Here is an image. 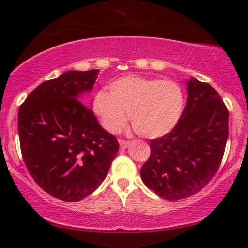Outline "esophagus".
I'll use <instances>...</instances> for the list:
<instances>
[{
	"mask_svg": "<svg viewBox=\"0 0 248 248\" xmlns=\"http://www.w3.org/2000/svg\"><path fill=\"white\" fill-rule=\"evenodd\" d=\"M119 145H120V149L121 150L127 149L128 146L130 145V142L129 141H125V140H119Z\"/></svg>",
	"mask_w": 248,
	"mask_h": 248,
	"instance_id": "obj_1",
	"label": "esophagus"
}]
</instances>
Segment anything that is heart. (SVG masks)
<instances>
[{
	"label": "heart",
	"mask_w": 248,
	"mask_h": 248,
	"mask_svg": "<svg viewBox=\"0 0 248 248\" xmlns=\"http://www.w3.org/2000/svg\"><path fill=\"white\" fill-rule=\"evenodd\" d=\"M94 107L109 132H120L131 114L137 133L158 138L170 132L179 123L185 94L179 84L170 79L127 75L111 83L110 93L98 92Z\"/></svg>",
	"instance_id": "obj_1"
}]
</instances>
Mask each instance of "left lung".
<instances>
[{
    "label": "left lung",
    "instance_id": "8db88e82",
    "mask_svg": "<svg viewBox=\"0 0 248 248\" xmlns=\"http://www.w3.org/2000/svg\"><path fill=\"white\" fill-rule=\"evenodd\" d=\"M187 86L182 118L170 132L150 140L151 155L140 171L151 190L170 201L207 186L221 165L229 136V110L219 93L196 78Z\"/></svg>",
    "mask_w": 248,
    "mask_h": 248
}]
</instances>
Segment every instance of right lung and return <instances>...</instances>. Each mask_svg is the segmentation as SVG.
Instances as JSON below:
<instances>
[{
    "label": "right lung",
    "instance_id": "add662e5",
    "mask_svg": "<svg viewBox=\"0 0 248 248\" xmlns=\"http://www.w3.org/2000/svg\"><path fill=\"white\" fill-rule=\"evenodd\" d=\"M98 70L69 71L41 83L18 109L22 156L37 185L63 201L82 200L106 178L119 144L78 99Z\"/></svg>",
    "mask_w": 248,
    "mask_h": 248
}]
</instances>
